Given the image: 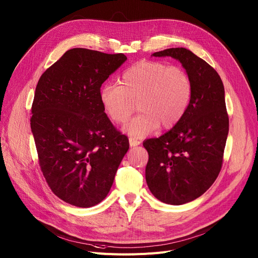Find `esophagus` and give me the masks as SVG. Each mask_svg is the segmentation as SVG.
<instances>
[{"instance_id":"esophagus-1","label":"esophagus","mask_w":258,"mask_h":258,"mask_svg":"<svg viewBox=\"0 0 258 258\" xmlns=\"http://www.w3.org/2000/svg\"><path fill=\"white\" fill-rule=\"evenodd\" d=\"M128 142H130V145L133 147V146H137V145H139L141 142L138 140V139H135V138H133V137H131L130 139H128Z\"/></svg>"}]
</instances>
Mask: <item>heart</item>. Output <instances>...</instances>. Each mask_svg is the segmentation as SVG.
I'll return each instance as SVG.
<instances>
[{"label": "heart", "instance_id": "heart-1", "mask_svg": "<svg viewBox=\"0 0 258 258\" xmlns=\"http://www.w3.org/2000/svg\"><path fill=\"white\" fill-rule=\"evenodd\" d=\"M194 94L192 79L181 66L142 60L121 74L119 85L105 84L99 101L107 118L123 124L135 111L141 113L124 126L134 137H144L161 126L170 128L181 121Z\"/></svg>", "mask_w": 258, "mask_h": 258}]
</instances>
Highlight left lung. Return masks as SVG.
I'll return each instance as SVG.
<instances>
[{
	"instance_id": "1",
	"label": "left lung",
	"mask_w": 258,
	"mask_h": 258,
	"mask_svg": "<svg viewBox=\"0 0 258 258\" xmlns=\"http://www.w3.org/2000/svg\"><path fill=\"white\" fill-rule=\"evenodd\" d=\"M153 56L178 59L192 79V98L181 121L143 142L150 190L166 204L182 205L207 191L221 171L229 132L225 90L218 72L190 50L170 48Z\"/></svg>"
}]
</instances>
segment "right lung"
<instances>
[{
    "instance_id": "right-lung-1",
    "label": "right lung",
    "mask_w": 258,
    "mask_h": 258,
    "mask_svg": "<svg viewBox=\"0 0 258 258\" xmlns=\"http://www.w3.org/2000/svg\"><path fill=\"white\" fill-rule=\"evenodd\" d=\"M125 60L122 53L70 49L37 83L30 125L40 170L53 194L73 206L100 203L128 151L99 101L101 85Z\"/></svg>"
}]
</instances>
